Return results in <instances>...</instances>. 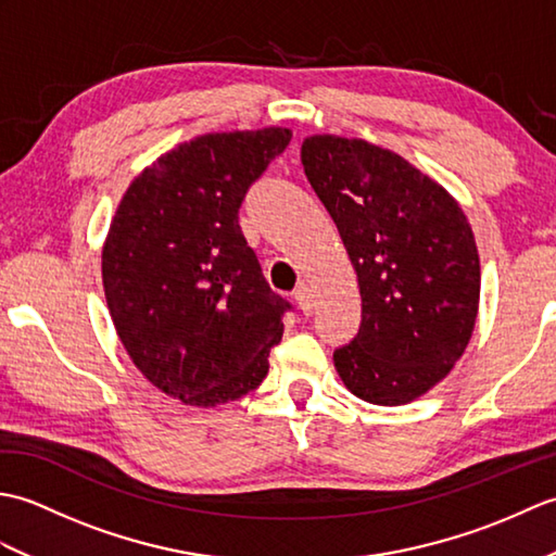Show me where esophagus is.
Listing matches in <instances>:
<instances>
[{
    "mask_svg": "<svg viewBox=\"0 0 556 556\" xmlns=\"http://www.w3.org/2000/svg\"><path fill=\"white\" fill-rule=\"evenodd\" d=\"M293 299H296L299 308L303 311V315H311L315 311V301H313V291L311 287L305 285V281H301V285L296 287V291H293Z\"/></svg>",
    "mask_w": 556,
    "mask_h": 556,
    "instance_id": "obj_1",
    "label": "esophagus"
}]
</instances>
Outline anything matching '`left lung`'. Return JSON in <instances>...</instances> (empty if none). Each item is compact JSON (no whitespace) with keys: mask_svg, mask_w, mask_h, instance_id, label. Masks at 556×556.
<instances>
[{"mask_svg":"<svg viewBox=\"0 0 556 556\" xmlns=\"http://www.w3.org/2000/svg\"><path fill=\"white\" fill-rule=\"evenodd\" d=\"M301 162L361 289V329L334 351V368L368 404H408L444 380L473 334V229L444 186L382 146L317 134Z\"/></svg>","mask_w":556,"mask_h":556,"instance_id":"obj_1","label":"left lung"}]
</instances>
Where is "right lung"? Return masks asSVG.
I'll return each instance as SVG.
<instances>
[{
  "label": "right lung",
  "mask_w": 556,
  "mask_h": 556,
  "mask_svg": "<svg viewBox=\"0 0 556 556\" xmlns=\"http://www.w3.org/2000/svg\"><path fill=\"white\" fill-rule=\"evenodd\" d=\"M291 131L205 134L126 188L102 245L116 334L160 392L210 408L265 380L291 305L263 277L239 227L243 198Z\"/></svg>",
  "instance_id": "right-lung-1"
}]
</instances>
